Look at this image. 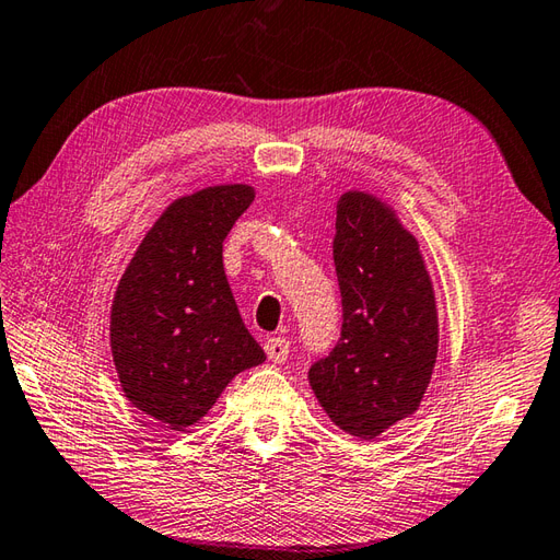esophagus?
<instances>
[{
  "mask_svg": "<svg viewBox=\"0 0 560 560\" xmlns=\"http://www.w3.org/2000/svg\"><path fill=\"white\" fill-rule=\"evenodd\" d=\"M265 351H267L271 363H283L289 359V339L271 337L265 341Z\"/></svg>",
  "mask_w": 560,
  "mask_h": 560,
  "instance_id": "34e87169",
  "label": "esophagus"
}]
</instances>
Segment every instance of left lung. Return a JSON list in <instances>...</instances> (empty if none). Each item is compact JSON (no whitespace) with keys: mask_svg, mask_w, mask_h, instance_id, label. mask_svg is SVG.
<instances>
[{"mask_svg":"<svg viewBox=\"0 0 560 560\" xmlns=\"http://www.w3.org/2000/svg\"><path fill=\"white\" fill-rule=\"evenodd\" d=\"M341 339L307 380L343 433L373 440L419 409L438 359V307L419 241L368 192L337 201Z\"/></svg>","mask_w":560,"mask_h":560,"instance_id":"obj_1","label":"left lung"}]
</instances>
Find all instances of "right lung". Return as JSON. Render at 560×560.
I'll use <instances>...</instances> for the list:
<instances>
[{"mask_svg": "<svg viewBox=\"0 0 560 560\" xmlns=\"http://www.w3.org/2000/svg\"><path fill=\"white\" fill-rule=\"evenodd\" d=\"M249 185H213L168 205L117 283L110 349L132 407L185 431L231 380L267 359L223 271V241L253 205Z\"/></svg>", "mask_w": 560, "mask_h": 560, "instance_id": "add662e5", "label": "right lung"}]
</instances>
